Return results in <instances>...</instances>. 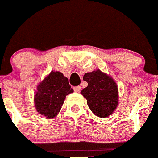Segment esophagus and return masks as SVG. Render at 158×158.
Segmentation results:
<instances>
[{
    "label": "esophagus",
    "instance_id": "1",
    "mask_svg": "<svg viewBox=\"0 0 158 158\" xmlns=\"http://www.w3.org/2000/svg\"><path fill=\"white\" fill-rule=\"evenodd\" d=\"M73 89H74V92H76V93H79V92L81 90V86H76V87L73 88Z\"/></svg>",
    "mask_w": 158,
    "mask_h": 158
}]
</instances>
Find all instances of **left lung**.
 Returning a JSON list of instances; mask_svg holds the SVG:
<instances>
[{
  "label": "left lung",
  "instance_id": "left-lung-1",
  "mask_svg": "<svg viewBox=\"0 0 158 158\" xmlns=\"http://www.w3.org/2000/svg\"><path fill=\"white\" fill-rule=\"evenodd\" d=\"M83 80L88 86L81 92L87 100L88 106L94 115L106 118L113 113L118 105V87L113 78L100 69L86 73Z\"/></svg>",
  "mask_w": 158,
  "mask_h": 158
}]
</instances>
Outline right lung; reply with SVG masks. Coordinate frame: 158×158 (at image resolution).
Returning a JSON list of instances; mask_svg holds the SVG:
<instances>
[{
    "label": "right lung",
    "mask_w": 158,
    "mask_h": 158,
    "mask_svg": "<svg viewBox=\"0 0 158 158\" xmlns=\"http://www.w3.org/2000/svg\"><path fill=\"white\" fill-rule=\"evenodd\" d=\"M72 93L73 89L68 78L61 72L51 71L37 86L34 98L36 110L46 118H54L61 110L65 96Z\"/></svg>",
    "instance_id": "add662e5"
}]
</instances>
